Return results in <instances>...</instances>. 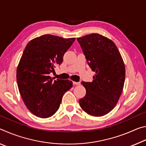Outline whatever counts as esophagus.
Instances as JSON below:
<instances>
[{
	"mask_svg": "<svg viewBox=\"0 0 146 146\" xmlns=\"http://www.w3.org/2000/svg\"><path fill=\"white\" fill-rule=\"evenodd\" d=\"M73 83L74 85H76V86L80 84V82H73Z\"/></svg>",
	"mask_w": 146,
	"mask_h": 146,
	"instance_id": "34e87169",
	"label": "esophagus"
}]
</instances>
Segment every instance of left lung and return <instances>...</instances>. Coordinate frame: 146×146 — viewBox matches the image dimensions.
Here are the masks:
<instances>
[{
  "label": "left lung",
  "mask_w": 146,
  "mask_h": 146,
  "mask_svg": "<svg viewBox=\"0 0 146 146\" xmlns=\"http://www.w3.org/2000/svg\"><path fill=\"white\" fill-rule=\"evenodd\" d=\"M76 40L89 66L96 73L92 82H81L86 94L79 104L88 114L102 117L115 107L120 97L125 81L124 64L115 43L101 35L91 33Z\"/></svg>",
  "instance_id": "1"
}]
</instances>
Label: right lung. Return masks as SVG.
I'll use <instances>...</instances> for the list:
<instances>
[{"label": "right lung", "mask_w": 146, "mask_h": 146, "mask_svg": "<svg viewBox=\"0 0 146 146\" xmlns=\"http://www.w3.org/2000/svg\"><path fill=\"white\" fill-rule=\"evenodd\" d=\"M75 38L44 35L27 44L17 70L19 90L28 110L36 117L48 118L57 111L72 81L52 78L49 74L60 65Z\"/></svg>", "instance_id": "1"}]
</instances>
